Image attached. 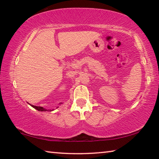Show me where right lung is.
<instances>
[{"instance_id":"add662e5","label":"right lung","mask_w":159,"mask_h":159,"mask_svg":"<svg viewBox=\"0 0 159 159\" xmlns=\"http://www.w3.org/2000/svg\"><path fill=\"white\" fill-rule=\"evenodd\" d=\"M30 105H31L32 107H34V109H37L38 111H48V110L44 109L43 107H37V106L32 105V104H30ZM50 111H52V110H50Z\"/></svg>"}]
</instances>
